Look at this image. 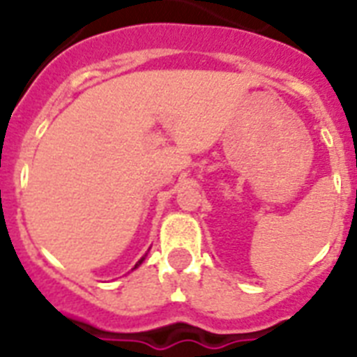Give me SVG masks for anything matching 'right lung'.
<instances>
[{"label": "right lung", "instance_id": "obj_1", "mask_svg": "<svg viewBox=\"0 0 357 357\" xmlns=\"http://www.w3.org/2000/svg\"><path fill=\"white\" fill-rule=\"evenodd\" d=\"M142 261H144V257H140V261H139V263H137V265H135V266H139L140 263H142Z\"/></svg>", "mask_w": 357, "mask_h": 357}]
</instances>
